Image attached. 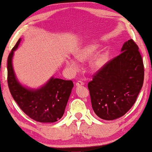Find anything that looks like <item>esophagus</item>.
<instances>
[{"mask_svg": "<svg viewBox=\"0 0 152 152\" xmlns=\"http://www.w3.org/2000/svg\"><path fill=\"white\" fill-rule=\"evenodd\" d=\"M84 83H83V82H82V81H78V82H76V86L77 87H79V86H83L84 85Z\"/></svg>", "mask_w": 152, "mask_h": 152, "instance_id": "34e87169", "label": "esophagus"}]
</instances>
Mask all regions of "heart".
Returning a JSON list of instances; mask_svg holds the SVG:
<instances>
[{
    "instance_id": "1",
    "label": "heart",
    "mask_w": 152,
    "mask_h": 152,
    "mask_svg": "<svg viewBox=\"0 0 152 152\" xmlns=\"http://www.w3.org/2000/svg\"><path fill=\"white\" fill-rule=\"evenodd\" d=\"M99 48V45L96 44H90L84 46V48L79 49L76 51L74 56L77 60L79 61H85L91 58L94 54ZM108 60V54L105 51H99L96 53L90 61V66L94 71H97L101 69ZM66 65L72 70L77 71L79 69V66L76 61L74 60H67Z\"/></svg>"
}]
</instances>
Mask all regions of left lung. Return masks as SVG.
Returning <instances> with one entry per match:
<instances>
[{"instance_id":"8db88e82","label":"left lung","mask_w":152,"mask_h":152,"mask_svg":"<svg viewBox=\"0 0 152 152\" xmlns=\"http://www.w3.org/2000/svg\"><path fill=\"white\" fill-rule=\"evenodd\" d=\"M143 79L142 58L131 39L123 44L121 53L105 64L88 82L95 114L108 121L123 116L135 104Z\"/></svg>"}]
</instances>
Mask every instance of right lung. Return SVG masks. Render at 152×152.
<instances>
[{
	"label": "right lung",
	"instance_id": "obj_1",
	"mask_svg": "<svg viewBox=\"0 0 152 152\" xmlns=\"http://www.w3.org/2000/svg\"><path fill=\"white\" fill-rule=\"evenodd\" d=\"M18 40L7 60V82L12 98L20 109L32 119L40 123H53L62 117L74 84L72 80L51 78L40 88L29 89L17 80L12 68L14 51Z\"/></svg>",
	"mask_w": 152,
	"mask_h": 152
}]
</instances>
